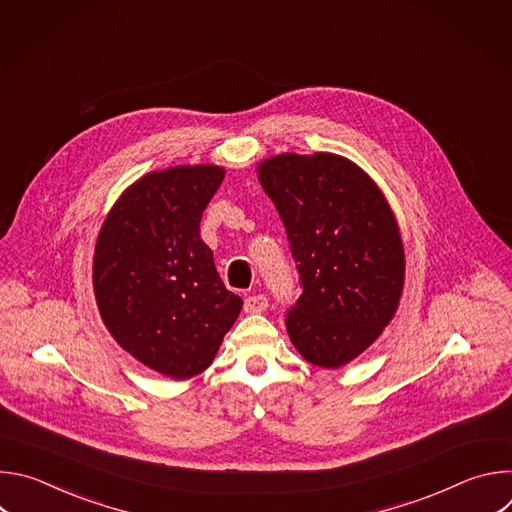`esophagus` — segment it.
<instances>
[{
    "mask_svg": "<svg viewBox=\"0 0 512 512\" xmlns=\"http://www.w3.org/2000/svg\"><path fill=\"white\" fill-rule=\"evenodd\" d=\"M269 306L267 298L263 294H257V296H247L245 298V312L247 314H261L265 312Z\"/></svg>",
    "mask_w": 512,
    "mask_h": 512,
    "instance_id": "34e87169",
    "label": "esophagus"
}]
</instances>
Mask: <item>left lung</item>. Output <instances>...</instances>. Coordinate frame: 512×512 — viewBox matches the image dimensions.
Returning a JSON list of instances; mask_svg holds the SVG:
<instances>
[{
  "label": "left lung",
  "instance_id": "left-lung-1",
  "mask_svg": "<svg viewBox=\"0 0 512 512\" xmlns=\"http://www.w3.org/2000/svg\"><path fill=\"white\" fill-rule=\"evenodd\" d=\"M257 172L300 273L289 340L316 367L338 369L381 336L399 306L405 253L393 210L342 156L281 154Z\"/></svg>",
  "mask_w": 512,
  "mask_h": 512
}]
</instances>
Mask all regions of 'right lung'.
Instances as JSON below:
<instances>
[{
  "mask_svg": "<svg viewBox=\"0 0 512 512\" xmlns=\"http://www.w3.org/2000/svg\"><path fill=\"white\" fill-rule=\"evenodd\" d=\"M223 178L206 164L145 174L115 202L95 245L93 287L107 330L145 367L178 381L210 367L243 308L200 239Z\"/></svg>",
  "mask_w": 512,
  "mask_h": 512,
  "instance_id": "obj_1",
  "label": "right lung"
}]
</instances>
